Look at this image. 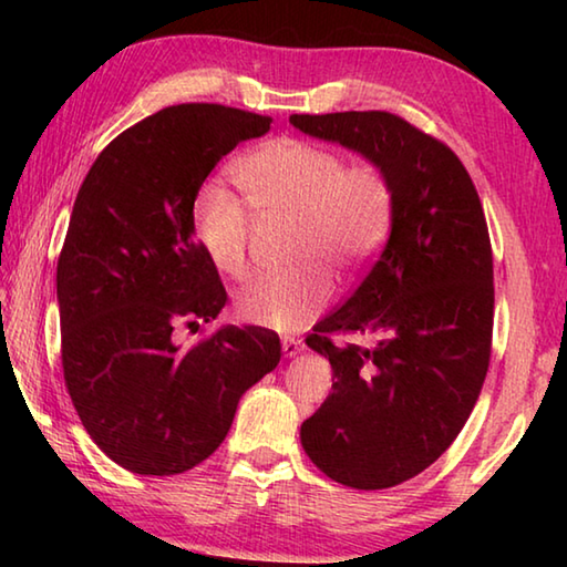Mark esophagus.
<instances>
[{"label": "esophagus", "mask_w": 567, "mask_h": 567, "mask_svg": "<svg viewBox=\"0 0 567 567\" xmlns=\"http://www.w3.org/2000/svg\"><path fill=\"white\" fill-rule=\"evenodd\" d=\"M302 350H305L302 340H295V338H285V340H282V352H285V358H297V354H300Z\"/></svg>", "instance_id": "esophagus-1"}]
</instances>
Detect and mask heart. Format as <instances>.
<instances>
[{"label": "heart", "mask_w": 567, "mask_h": 567, "mask_svg": "<svg viewBox=\"0 0 567 567\" xmlns=\"http://www.w3.org/2000/svg\"><path fill=\"white\" fill-rule=\"evenodd\" d=\"M235 175L260 219L295 223L292 272L260 275L235 297L237 318L267 330H295L322 310L332 282L322 267L350 272L385 245L395 192L375 162L348 165L340 152L305 140H272L237 162ZM223 185L199 189L192 227L207 260L245 277L255 216Z\"/></svg>", "instance_id": "obj_1"}]
</instances>
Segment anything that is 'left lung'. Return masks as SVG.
<instances>
[{
	"label": "left lung",
	"mask_w": 567,
	"mask_h": 567,
	"mask_svg": "<svg viewBox=\"0 0 567 567\" xmlns=\"http://www.w3.org/2000/svg\"><path fill=\"white\" fill-rule=\"evenodd\" d=\"M290 124L375 162L395 192L378 262L307 334L334 382L300 427L307 457L334 483L382 491L453 445L485 382L495 290L483 205L455 152L398 114H292ZM332 333L377 344L334 346Z\"/></svg>",
	"instance_id": "obj_1"
}]
</instances>
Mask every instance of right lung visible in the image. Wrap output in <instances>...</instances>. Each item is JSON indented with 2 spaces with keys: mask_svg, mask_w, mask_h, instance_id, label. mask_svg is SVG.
<instances>
[{
  "mask_svg": "<svg viewBox=\"0 0 567 567\" xmlns=\"http://www.w3.org/2000/svg\"><path fill=\"white\" fill-rule=\"evenodd\" d=\"M270 122L223 104L159 110L102 150L74 199L56 262L64 382L90 437L130 473L203 463L239 398L280 362L265 328L175 342L179 324L215 320L227 302L192 227L197 192Z\"/></svg>",
  "mask_w": 567,
  "mask_h": 567,
  "instance_id": "1",
  "label": "right lung"
}]
</instances>
